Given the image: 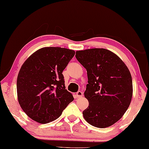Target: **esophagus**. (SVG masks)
Listing matches in <instances>:
<instances>
[{"label": "esophagus", "mask_w": 149, "mask_h": 149, "mask_svg": "<svg viewBox=\"0 0 149 149\" xmlns=\"http://www.w3.org/2000/svg\"><path fill=\"white\" fill-rule=\"evenodd\" d=\"M83 94H84V93H83V92H82L81 91H78V92H77V97H78V98L82 97Z\"/></svg>", "instance_id": "obj_1"}]
</instances>
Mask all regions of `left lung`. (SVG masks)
<instances>
[{
    "mask_svg": "<svg viewBox=\"0 0 149 149\" xmlns=\"http://www.w3.org/2000/svg\"><path fill=\"white\" fill-rule=\"evenodd\" d=\"M75 57L88 74L84 96L89 105L83 111L84 118L98 128L111 126L123 117L131 103L130 71L118 56L105 49L77 51Z\"/></svg>",
    "mask_w": 149,
    "mask_h": 149,
    "instance_id": "1",
    "label": "left lung"
}]
</instances>
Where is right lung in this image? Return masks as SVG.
Instances as JSON below:
<instances>
[{"label":"right lung","mask_w":149,"mask_h":149,"mask_svg":"<svg viewBox=\"0 0 149 149\" xmlns=\"http://www.w3.org/2000/svg\"><path fill=\"white\" fill-rule=\"evenodd\" d=\"M74 54L65 48L44 47L21 66L17 78L18 103L32 120L42 124L55 120L74 100L65 90L62 72Z\"/></svg>","instance_id":"1"}]
</instances>
